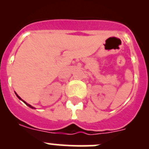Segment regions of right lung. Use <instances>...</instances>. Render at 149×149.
Listing matches in <instances>:
<instances>
[{"instance_id": "add662e5", "label": "right lung", "mask_w": 149, "mask_h": 149, "mask_svg": "<svg viewBox=\"0 0 149 149\" xmlns=\"http://www.w3.org/2000/svg\"><path fill=\"white\" fill-rule=\"evenodd\" d=\"M16 96H17V97H18V98H19V100H22V99H21V97H19V96H18V95H17V94H16ZM22 101H23V102H24L25 104H26V105H27V106H29V107L32 108V109H34V107H31V105H30V104H27V103H26V102H24V100H22Z\"/></svg>"}]
</instances>
